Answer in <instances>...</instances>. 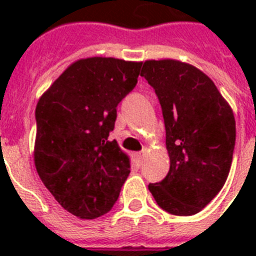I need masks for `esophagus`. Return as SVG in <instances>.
Here are the masks:
<instances>
[{
  "mask_svg": "<svg viewBox=\"0 0 256 256\" xmlns=\"http://www.w3.org/2000/svg\"><path fill=\"white\" fill-rule=\"evenodd\" d=\"M144 152H138V154H136V162H138V164H142V162H144Z\"/></svg>",
  "mask_w": 256,
  "mask_h": 256,
  "instance_id": "obj_1",
  "label": "esophagus"
}]
</instances>
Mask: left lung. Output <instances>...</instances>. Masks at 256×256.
<instances>
[{
  "instance_id": "1",
  "label": "left lung",
  "mask_w": 256,
  "mask_h": 256,
  "mask_svg": "<svg viewBox=\"0 0 256 256\" xmlns=\"http://www.w3.org/2000/svg\"><path fill=\"white\" fill-rule=\"evenodd\" d=\"M140 76L158 96L170 170L148 190L160 208L187 216L222 190L232 162L235 118L218 88L198 68L178 60H148Z\"/></svg>"
}]
</instances>
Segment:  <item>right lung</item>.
I'll return each mask as SVG.
<instances>
[{
	"label": "right lung",
	"mask_w": 256,
	"mask_h": 256,
	"mask_svg": "<svg viewBox=\"0 0 256 256\" xmlns=\"http://www.w3.org/2000/svg\"><path fill=\"white\" fill-rule=\"evenodd\" d=\"M140 66L112 57L81 58L38 100L34 164L54 199L78 218L112 210L130 174V156L108 136Z\"/></svg>",
	"instance_id": "add662e5"
}]
</instances>
